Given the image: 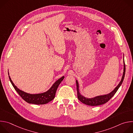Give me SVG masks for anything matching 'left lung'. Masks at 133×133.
I'll return each mask as SVG.
<instances>
[{
    "mask_svg": "<svg viewBox=\"0 0 133 133\" xmlns=\"http://www.w3.org/2000/svg\"><path fill=\"white\" fill-rule=\"evenodd\" d=\"M124 70H123V74L122 77L121 79V82L118 84V85L115 88V89L113 90H112L110 92L107 94L103 95H99L97 96L92 98H87L83 96L79 92V84L77 80H76V86H77V97L78 99L82 102L83 104H86L87 105L89 106H98L101 105H103L106 103H107L114 95L115 94L118 88L121 86L124 79L125 77V64L124 62Z\"/></svg>",
    "mask_w": 133,
    "mask_h": 133,
    "instance_id": "left-lung-1",
    "label": "left lung"
}]
</instances>
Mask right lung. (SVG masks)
Listing matches in <instances>:
<instances>
[{
    "label": "right lung",
    "instance_id": "right-lung-1",
    "mask_svg": "<svg viewBox=\"0 0 133 133\" xmlns=\"http://www.w3.org/2000/svg\"><path fill=\"white\" fill-rule=\"evenodd\" d=\"M8 75L10 83H11L12 86L14 87L16 91L21 96V97L28 103L34 104L36 105L46 104L49 103V102L51 101L55 98L56 92L57 89L58 88V86L65 77L64 76H63L57 81H56L47 91L42 93L32 94L26 92L19 89L11 81V78L9 76V72Z\"/></svg>",
    "mask_w": 133,
    "mask_h": 133
}]
</instances>
